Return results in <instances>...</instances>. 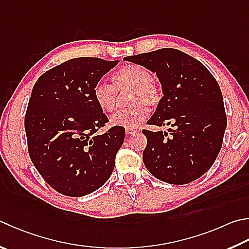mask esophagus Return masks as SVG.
<instances>
[{
    "instance_id": "34e87169",
    "label": "esophagus",
    "mask_w": 249,
    "mask_h": 249,
    "mask_svg": "<svg viewBox=\"0 0 249 249\" xmlns=\"http://www.w3.org/2000/svg\"><path fill=\"white\" fill-rule=\"evenodd\" d=\"M125 133L126 135H134L135 133H137V128H126Z\"/></svg>"
}]
</instances>
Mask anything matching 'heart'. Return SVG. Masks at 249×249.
<instances>
[{"label": "heart", "instance_id": "obj_1", "mask_svg": "<svg viewBox=\"0 0 249 249\" xmlns=\"http://www.w3.org/2000/svg\"><path fill=\"white\" fill-rule=\"evenodd\" d=\"M113 87L109 84L98 83L92 90L93 101L102 112L111 113L116 109L119 94L127 93L126 102L130 107L113 115L112 125L123 128H136L147 119V106L155 107L160 102L159 86L152 79L150 71L142 66L129 64L121 67L112 75Z\"/></svg>", "mask_w": 249, "mask_h": 249}]
</instances>
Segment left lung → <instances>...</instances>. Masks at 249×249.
<instances>
[{"label":"left lung","instance_id":"obj_1","mask_svg":"<svg viewBox=\"0 0 249 249\" xmlns=\"http://www.w3.org/2000/svg\"><path fill=\"white\" fill-rule=\"evenodd\" d=\"M157 74L163 97L149 125H171L168 133L142 130L144 166L162 182L182 185L209 170L222 147L227 128L223 97L207 67L179 50L164 48L124 57Z\"/></svg>","mask_w":249,"mask_h":249}]
</instances>
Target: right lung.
<instances>
[{
    "label": "right lung",
    "mask_w": 249,
    "mask_h": 249,
    "mask_svg": "<svg viewBox=\"0 0 249 249\" xmlns=\"http://www.w3.org/2000/svg\"><path fill=\"white\" fill-rule=\"evenodd\" d=\"M116 61L76 57L53 67L35 84L25 116L30 159L46 182L66 196L97 191L112 174L123 127L94 135L107 117L92 90Z\"/></svg>",
    "instance_id": "add662e5"
}]
</instances>
